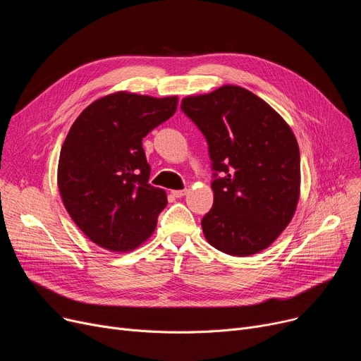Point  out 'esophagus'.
Masks as SVG:
<instances>
[{"label": "esophagus", "mask_w": 361, "mask_h": 361, "mask_svg": "<svg viewBox=\"0 0 361 361\" xmlns=\"http://www.w3.org/2000/svg\"><path fill=\"white\" fill-rule=\"evenodd\" d=\"M185 192H187V190H173L171 193H173L174 197H183V196L185 195Z\"/></svg>", "instance_id": "34e87169"}]
</instances>
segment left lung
<instances>
[{
    "label": "left lung",
    "instance_id": "1",
    "mask_svg": "<svg viewBox=\"0 0 361 361\" xmlns=\"http://www.w3.org/2000/svg\"><path fill=\"white\" fill-rule=\"evenodd\" d=\"M209 145L214 206L202 219L211 245L252 256L281 235L300 199V150L291 127L250 90L224 85L181 101ZM215 173V176H216Z\"/></svg>",
    "mask_w": 361,
    "mask_h": 361
}]
</instances>
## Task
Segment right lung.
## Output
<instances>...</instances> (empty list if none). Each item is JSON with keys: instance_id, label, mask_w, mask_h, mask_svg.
Masks as SVG:
<instances>
[{"instance_id": "add662e5", "label": "right lung", "mask_w": 361, "mask_h": 361, "mask_svg": "<svg viewBox=\"0 0 361 361\" xmlns=\"http://www.w3.org/2000/svg\"><path fill=\"white\" fill-rule=\"evenodd\" d=\"M178 98L118 90L86 106L63 143L56 171L74 224L102 249L131 252L157 228L166 193L147 183L142 139L177 111Z\"/></svg>"}]
</instances>
